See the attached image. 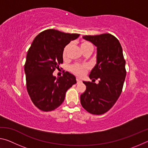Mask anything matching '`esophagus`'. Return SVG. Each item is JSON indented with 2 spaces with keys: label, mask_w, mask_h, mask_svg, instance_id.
<instances>
[{
  "label": "esophagus",
  "mask_w": 148,
  "mask_h": 148,
  "mask_svg": "<svg viewBox=\"0 0 148 148\" xmlns=\"http://www.w3.org/2000/svg\"><path fill=\"white\" fill-rule=\"evenodd\" d=\"M76 82H77V84H79V83H81L82 80L79 79V78H76Z\"/></svg>",
  "instance_id": "34e87169"
}]
</instances>
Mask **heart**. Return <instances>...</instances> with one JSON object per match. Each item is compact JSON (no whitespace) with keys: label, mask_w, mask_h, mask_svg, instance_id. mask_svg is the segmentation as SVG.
Returning <instances> with one entry per match:
<instances>
[{"label":"heart","mask_w":148,"mask_h":148,"mask_svg":"<svg viewBox=\"0 0 148 148\" xmlns=\"http://www.w3.org/2000/svg\"><path fill=\"white\" fill-rule=\"evenodd\" d=\"M80 46H81V48L82 49V51H84L85 50H86L89 48H91V47H92L93 48V46L89 42H82L81 44H80ZM69 47V45H67L64 47V48L63 49V51H62V57L63 59H66V56H67V51H68ZM89 70V66L87 64H76L72 65V66L71 67V71L72 72V73L74 74L76 76H79V77H82L84 76L86 74L87 71Z\"/></svg>","instance_id":"obj_1"}]
</instances>
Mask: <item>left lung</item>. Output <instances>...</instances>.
Returning <instances> with one entry per match:
<instances>
[{"label":"left lung","instance_id":"obj_1","mask_svg":"<svg viewBox=\"0 0 148 148\" xmlns=\"http://www.w3.org/2000/svg\"><path fill=\"white\" fill-rule=\"evenodd\" d=\"M83 38L97 47V64L89 74L92 82H83L86 90L80 95L82 107L95 115L111 108L121 93L126 76L125 60L119 42L111 34L86 35ZM96 79L99 84L94 83Z\"/></svg>","mask_w":148,"mask_h":148}]
</instances>
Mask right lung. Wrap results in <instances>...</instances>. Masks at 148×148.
Instances as JSON below:
<instances>
[{"mask_svg":"<svg viewBox=\"0 0 148 148\" xmlns=\"http://www.w3.org/2000/svg\"><path fill=\"white\" fill-rule=\"evenodd\" d=\"M79 36L47 29L37 35L29 47L24 69L27 89L32 102L42 111L58 108L67 90L76 83V77L69 72L57 78L53 72L63 62L64 47Z\"/></svg>","mask_w":148,"mask_h":148,"instance_id":"1","label":"right lung"}]
</instances>
